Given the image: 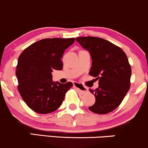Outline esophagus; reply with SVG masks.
Returning a JSON list of instances; mask_svg holds the SVG:
<instances>
[{"label": "esophagus", "instance_id": "esophagus-1", "mask_svg": "<svg viewBox=\"0 0 148 148\" xmlns=\"http://www.w3.org/2000/svg\"><path fill=\"white\" fill-rule=\"evenodd\" d=\"M73 84H74V87L75 88L77 91H79V92L82 93V94H85V93L87 92L88 91L87 88L84 87V86H83L82 84H80V83L75 82L73 83Z\"/></svg>", "mask_w": 148, "mask_h": 148}]
</instances>
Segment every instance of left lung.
I'll use <instances>...</instances> for the list:
<instances>
[{
	"mask_svg": "<svg viewBox=\"0 0 148 148\" xmlns=\"http://www.w3.org/2000/svg\"><path fill=\"white\" fill-rule=\"evenodd\" d=\"M76 40L90 53L89 74L99 80V87L89 89L95 103L89 107L96 114H107L120 105L130 88L132 68L127 54L118 46L101 38L79 37Z\"/></svg>",
	"mask_w": 148,
	"mask_h": 148,
	"instance_id": "obj_1",
	"label": "left lung"
}]
</instances>
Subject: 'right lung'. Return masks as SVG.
I'll return each instance as SVG.
<instances>
[{
    "label": "right lung",
    "instance_id": "right-lung-1",
    "mask_svg": "<svg viewBox=\"0 0 148 148\" xmlns=\"http://www.w3.org/2000/svg\"><path fill=\"white\" fill-rule=\"evenodd\" d=\"M75 38H45L33 43L19 55L16 66L18 91L30 108L40 114L57 110L73 83L52 81V72L63 69L65 49Z\"/></svg>",
    "mask_w": 148,
    "mask_h": 148
}]
</instances>
